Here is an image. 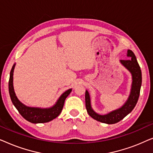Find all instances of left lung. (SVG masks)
<instances>
[{
	"label": "left lung",
	"instance_id": "left-lung-1",
	"mask_svg": "<svg viewBox=\"0 0 153 153\" xmlns=\"http://www.w3.org/2000/svg\"><path fill=\"white\" fill-rule=\"evenodd\" d=\"M127 56L129 57V59L120 60V62L132 75V85H131V93L128 100L122 107L103 116L96 114L91 108L88 92L87 91H85V107H86L88 114L93 119L99 122L106 123V124H115L124 118L127 115H128L135 107L137 103L142 82L141 70L132 51L131 50L127 51Z\"/></svg>",
	"mask_w": 153,
	"mask_h": 153
}]
</instances>
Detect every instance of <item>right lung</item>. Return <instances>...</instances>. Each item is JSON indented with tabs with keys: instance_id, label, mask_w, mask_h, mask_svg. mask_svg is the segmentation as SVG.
<instances>
[{
	"instance_id": "obj_1",
	"label": "right lung",
	"mask_w": 153,
	"mask_h": 153,
	"mask_svg": "<svg viewBox=\"0 0 153 153\" xmlns=\"http://www.w3.org/2000/svg\"><path fill=\"white\" fill-rule=\"evenodd\" d=\"M14 66L15 65H14L12 67L11 72H10L9 83H8L9 93L12 103L23 118L32 123H44L49 122L59 116L62 108H63L65 100L69 95V94L71 93L72 89H69L68 91L65 92L60 96L59 100H58V102L53 107L49 108L28 107L19 101L15 93H14L13 88V72Z\"/></svg>"
}]
</instances>
